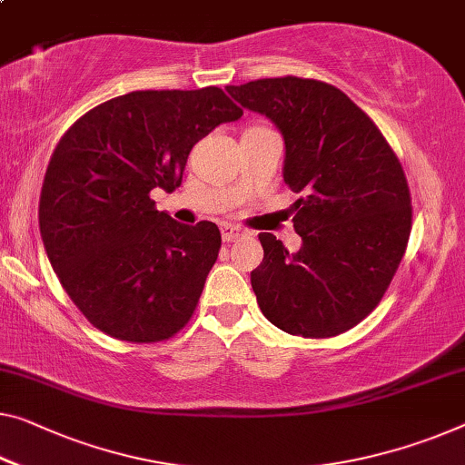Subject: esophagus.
I'll return each instance as SVG.
<instances>
[{
  "label": "esophagus",
  "mask_w": 465,
  "mask_h": 465,
  "mask_svg": "<svg viewBox=\"0 0 465 465\" xmlns=\"http://www.w3.org/2000/svg\"><path fill=\"white\" fill-rule=\"evenodd\" d=\"M221 235H223V242L230 244V242L244 238V235H248V232L242 230V227H238V225H233V223H223V225H221Z\"/></svg>",
  "instance_id": "1"
}]
</instances>
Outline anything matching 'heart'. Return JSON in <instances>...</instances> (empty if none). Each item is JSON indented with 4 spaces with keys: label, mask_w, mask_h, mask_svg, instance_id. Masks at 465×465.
<instances>
[{
    "label": "heart",
    "mask_w": 465,
    "mask_h": 465,
    "mask_svg": "<svg viewBox=\"0 0 465 465\" xmlns=\"http://www.w3.org/2000/svg\"><path fill=\"white\" fill-rule=\"evenodd\" d=\"M254 129H267V127H265V124H256V123H254V124H251V127H248L246 131H254Z\"/></svg>",
    "instance_id": "1"
}]
</instances>
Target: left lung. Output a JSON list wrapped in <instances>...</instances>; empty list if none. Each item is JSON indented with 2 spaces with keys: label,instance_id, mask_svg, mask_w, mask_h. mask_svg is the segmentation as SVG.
Instances as JSON below:
<instances>
[{
  "label": "left lung",
  "instance_id": "8db88e82",
  "mask_svg": "<svg viewBox=\"0 0 465 465\" xmlns=\"http://www.w3.org/2000/svg\"><path fill=\"white\" fill-rule=\"evenodd\" d=\"M235 102L265 114L286 142L283 182L296 254L259 233L265 251L251 273L262 315L302 338L355 328L382 301L411 233V193L382 131L341 89L302 77L227 85Z\"/></svg>",
  "mask_w": 465,
  "mask_h": 465
}]
</instances>
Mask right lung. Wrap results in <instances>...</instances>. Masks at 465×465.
I'll return each mask as SVG.
<instances>
[{
    "mask_svg": "<svg viewBox=\"0 0 465 465\" xmlns=\"http://www.w3.org/2000/svg\"><path fill=\"white\" fill-rule=\"evenodd\" d=\"M242 108L223 89H145L74 121L47 164L39 230L62 288L116 341H169L192 320L221 248L211 221L182 225L150 192H175L193 145Z\"/></svg>",
    "mask_w": 465,
    "mask_h": 465,
    "instance_id": "add662e5",
    "label": "right lung"
}]
</instances>
